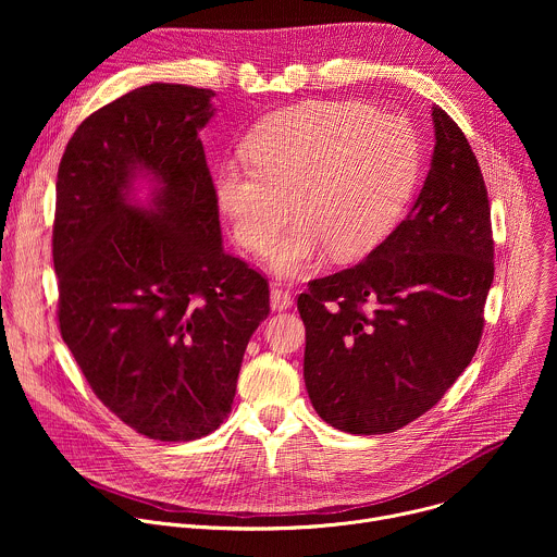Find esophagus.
<instances>
[{
	"instance_id": "34e87169",
	"label": "esophagus",
	"mask_w": 557,
	"mask_h": 557,
	"mask_svg": "<svg viewBox=\"0 0 557 557\" xmlns=\"http://www.w3.org/2000/svg\"><path fill=\"white\" fill-rule=\"evenodd\" d=\"M290 306H293V295L288 290H284V288L273 286L271 288V308L273 310H286Z\"/></svg>"
}]
</instances>
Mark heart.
<instances>
[{"label": "heart", "instance_id": "obj_1", "mask_svg": "<svg viewBox=\"0 0 557 557\" xmlns=\"http://www.w3.org/2000/svg\"><path fill=\"white\" fill-rule=\"evenodd\" d=\"M251 163L215 172V202L247 251L282 277L308 273L329 249L370 253L401 220L421 170L417 129L359 101H304L267 116L247 138ZM294 207H289V200Z\"/></svg>", "mask_w": 557, "mask_h": 557}]
</instances>
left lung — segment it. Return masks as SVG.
I'll return each instance as SVG.
<instances>
[{
	"label": "left lung",
	"mask_w": 557,
	"mask_h": 557,
	"mask_svg": "<svg viewBox=\"0 0 557 557\" xmlns=\"http://www.w3.org/2000/svg\"><path fill=\"white\" fill-rule=\"evenodd\" d=\"M432 121V168L408 218L363 262L297 297L310 404L342 432L412 423L481 344L494 282L487 187L451 116L434 106Z\"/></svg>",
	"instance_id": "8db88e82"
}]
</instances>
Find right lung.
I'll return each mask as SVG.
<instances>
[{
  "label": "right lung",
  "instance_id": "right-lung-1",
  "mask_svg": "<svg viewBox=\"0 0 557 557\" xmlns=\"http://www.w3.org/2000/svg\"><path fill=\"white\" fill-rule=\"evenodd\" d=\"M213 90L151 84L76 127L57 174L59 329L101 404L153 441H194L231 412L269 282L222 249L198 132ZM154 189L143 206L133 181Z\"/></svg>",
  "mask_w": 557,
  "mask_h": 557
}]
</instances>
